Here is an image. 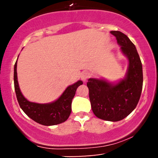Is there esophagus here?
<instances>
[{"instance_id":"34e87169","label":"esophagus","mask_w":158,"mask_h":158,"mask_svg":"<svg viewBox=\"0 0 158 158\" xmlns=\"http://www.w3.org/2000/svg\"><path fill=\"white\" fill-rule=\"evenodd\" d=\"M88 77H89V73H88V72L85 71L81 74V79L84 81V82H85V81L88 80Z\"/></svg>"}]
</instances>
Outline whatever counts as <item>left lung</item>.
Instances as JSON below:
<instances>
[{
  "mask_svg": "<svg viewBox=\"0 0 158 158\" xmlns=\"http://www.w3.org/2000/svg\"><path fill=\"white\" fill-rule=\"evenodd\" d=\"M110 33L115 36L121 51L128 59L126 77L116 84L90 78L87 86L96 117L117 122L131 114L139 102L143 88V68L137 49L128 36L119 31Z\"/></svg>",
  "mask_w": 158,
  "mask_h": 158,
  "instance_id": "obj_1",
  "label": "left lung"
}]
</instances>
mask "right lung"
Instances as JSON below:
<instances>
[{"instance_id":"right-lung-1","label":"right lung","mask_w":158,"mask_h":158,"mask_svg":"<svg viewBox=\"0 0 158 158\" xmlns=\"http://www.w3.org/2000/svg\"><path fill=\"white\" fill-rule=\"evenodd\" d=\"M82 84V81L79 80L68 86L61 97L52 102L47 104L31 102L23 97L20 90L17 77V61L14 67V86L20 107L30 118L44 126L60 124L68 119L71 113L72 99L78 87Z\"/></svg>"}]
</instances>
